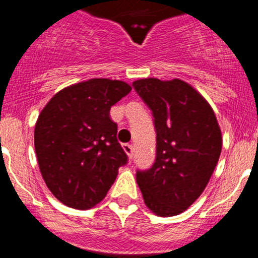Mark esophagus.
I'll return each mask as SVG.
<instances>
[{
    "instance_id": "obj_1",
    "label": "esophagus",
    "mask_w": 258,
    "mask_h": 258,
    "mask_svg": "<svg viewBox=\"0 0 258 258\" xmlns=\"http://www.w3.org/2000/svg\"><path fill=\"white\" fill-rule=\"evenodd\" d=\"M123 149H124V152L126 153V155H128L129 159H132V158H133V152H134V148H133V144H123Z\"/></svg>"
}]
</instances>
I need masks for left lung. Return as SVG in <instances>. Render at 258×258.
Listing matches in <instances>:
<instances>
[{"instance_id": "1", "label": "left lung", "mask_w": 258, "mask_h": 258, "mask_svg": "<svg viewBox=\"0 0 258 258\" xmlns=\"http://www.w3.org/2000/svg\"><path fill=\"white\" fill-rule=\"evenodd\" d=\"M154 116L157 158L137 173L145 206L154 215H180L198 200L222 150V133L212 106L190 84L145 78L133 83Z\"/></svg>"}]
</instances>
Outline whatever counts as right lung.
Masks as SVG:
<instances>
[{"label": "right lung", "mask_w": 258, "mask_h": 258, "mask_svg": "<svg viewBox=\"0 0 258 258\" xmlns=\"http://www.w3.org/2000/svg\"><path fill=\"white\" fill-rule=\"evenodd\" d=\"M130 90L125 81L89 79L56 93L40 113L34 133L40 172L68 207H95L126 163L110 108Z\"/></svg>", "instance_id": "right-lung-1"}]
</instances>
